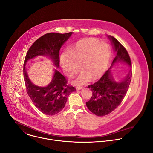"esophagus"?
Here are the masks:
<instances>
[{
	"instance_id": "esophagus-1",
	"label": "esophagus",
	"mask_w": 153,
	"mask_h": 153,
	"mask_svg": "<svg viewBox=\"0 0 153 153\" xmlns=\"http://www.w3.org/2000/svg\"><path fill=\"white\" fill-rule=\"evenodd\" d=\"M84 88L83 86H76V89L77 91H79V90H81V89H83Z\"/></svg>"
}]
</instances>
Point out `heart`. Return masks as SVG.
Returning <instances> with one entry per match:
<instances>
[{"label": "heart", "mask_w": 153, "mask_h": 153, "mask_svg": "<svg viewBox=\"0 0 153 153\" xmlns=\"http://www.w3.org/2000/svg\"><path fill=\"white\" fill-rule=\"evenodd\" d=\"M110 46L105 42L93 39L78 41L69 51L60 56V63L64 72L72 77L79 70H82L74 81L76 85H83L88 81L96 80L104 73L110 59Z\"/></svg>", "instance_id": "obj_1"}]
</instances>
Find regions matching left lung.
I'll list each match as a JSON object with an SVG mask.
<instances>
[{"mask_svg": "<svg viewBox=\"0 0 153 153\" xmlns=\"http://www.w3.org/2000/svg\"><path fill=\"white\" fill-rule=\"evenodd\" d=\"M113 45L114 50L116 51L111 66L116 63L124 62L131 67L130 56L124 48L114 37L110 36ZM132 70L130 69L128 75L125 79L120 83L116 82L111 75L110 70H107L99 80L88 88L92 92L90 100L86 102L88 108L98 116L107 115L114 110L124 99L132 79Z\"/></svg>", "mask_w": 153, "mask_h": 153, "instance_id": "1", "label": "left lung"}]
</instances>
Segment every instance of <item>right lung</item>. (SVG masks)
<instances>
[{"label": "right lung", "instance_id": "obj_1", "mask_svg": "<svg viewBox=\"0 0 153 153\" xmlns=\"http://www.w3.org/2000/svg\"><path fill=\"white\" fill-rule=\"evenodd\" d=\"M72 34V32L46 33L32 45L25 57L23 75L27 93L35 106L47 115L51 116L59 113L64 108L70 94L75 91L76 89L67 85V79L57 70H55L51 82L46 87L35 85L29 79L25 66L28 60L37 56L48 55L58 67L60 62L59 50Z\"/></svg>", "mask_w": 153, "mask_h": 153}]
</instances>
